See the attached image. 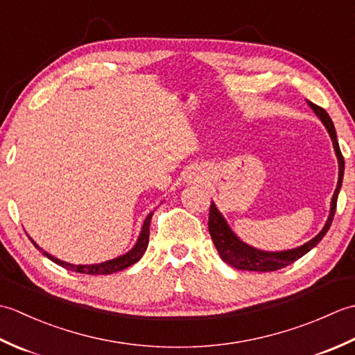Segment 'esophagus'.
Listing matches in <instances>:
<instances>
[{"label": "esophagus", "instance_id": "esophagus-1", "mask_svg": "<svg viewBox=\"0 0 355 355\" xmlns=\"http://www.w3.org/2000/svg\"><path fill=\"white\" fill-rule=\"evenodd\" d=\"M186 180L189 183H200V182H202V171L192 169L189 173H187Z\"/></svg>", "mask_w": 355, "mask_h": 355}]
</instances>
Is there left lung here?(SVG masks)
Masks as SVG:
<instances>
[{
  "instance_id": "1",
  "label": "left lung",
  "mask_w": 355,
  "mask_h": 355,
  "mask_svg": "<svg viewBox=\"0 0 355 355\" xmlns=\"http://www.w3.org/2000/svg\"><path fill=\"white\" fill-rule=\"evenodd\" d=\"M308 107H310L314 114L320 119V122L323 126L327 128V131L329 134L331 140H333V146H334V153L338 162V180H337V186L333 198H331V207H329V215L328 220L323 225V229L315 235L313 239L308 241L304 245L291 248V250H284V252H263L258 250L252 245L245 244L243 239H239L236 236V233L230 229V225L225 221V218L223 214L218 210L215 202L210 205L209 210V233L212 236L214 244L216 247L218 253H220L221 259L229 263V266L235 267L238 270H248V271H276L281 270L286 266H290L294 261H297L299 258H302L304 254L318 245L322 238L327 235V232L331 227V223L334 220V214H336V206H337V198H338V192H340L342 182H343V172H345V160L343 155L340 153V148H338V141H337V134H336V128L333 120L328 116V112L314 105L313 102H306Z\"/></svg>"
}]
</instances>
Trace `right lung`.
Segmentation results:
<instances>
[{"label":"right lung","instance_id":"1","mask_svg":"<svg viewBox=\"0 0 355 355\" xmlns=\"http://www.w3.org/2000/svg\"><path fill=\"white\" fill-rule=\"evenodd\" d=\"M153 214L154 212H150L145 218V221H143V225H141V230L139 233V238H137V241H135V244L130 252H126L125 254H120L114 259L105 261V262H101V263H89V266L87 263V266H76V263L65 262V261L55 258V256H51L50 253H47L45 250H42V248L37 245L32 238H30V241H32L33 245L44 256H47L50 261H53L55 263H58V266H61L67 270L76 271V273H84V275H111V273H116V271H122L128 267L134 266L135 262L140 261L143 253L146 252V247H148V243H149V224H150V218H153Z\"/></svg>","mask_w":355,"mask_h":355}]
</instances>
